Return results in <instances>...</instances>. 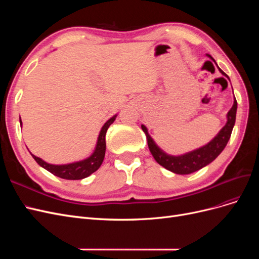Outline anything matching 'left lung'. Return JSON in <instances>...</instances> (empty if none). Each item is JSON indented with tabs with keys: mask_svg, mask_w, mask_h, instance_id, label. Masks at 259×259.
Masks as SVG:
<instances>
[{
	"mask_svg": "<svg viewBox=\"0 0 259 259\" xmlns=\"http://www.w3.org/2000/svg\"><path fill=\"white\" fill-rule=\"evenodd\" d=\"M208 57H210L209 55ZM219 71L228 77V75H227L222 69H219ZM237 108H238V103H237V99L234 98L233 106L231 107L229 112L227 113V123L225 126L219 131L218 134L205 146H203L199 149H195L193 151H190L182 155H169L164 152L162 149H160L158 146H156L154 140L151 138L150 135H149L148 130L145 125H142V128L147 137L149 150H150L154 160L158 162L160 165H162L163 167H165L170 171H173L175 174L187 175V174L193 173V171H197L202 167L206 166L210 162H213L217 156L222 153L227 144H228V140L230 139L234 123H236Z\"/></svg>",
	"mask_w": 259,
	"mask_h": 259,
	"instance_id": "obj_1",
	"label": "left lung"
}]
</instances>
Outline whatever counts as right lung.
<instances>
[{
    "label": "right lung",
    "mask_w": 259,
    "mask_h": 259,
    "mask_svg": "<svg viewBox=\"0 0 259 259\" xmlns=\"http://www.w3.org/2000/svg\"><path fill=\"white\" fill-rule=\"evenodd\" d=\"M116 117V114L110 117L105 124L104 126L101 127L99 136L97 139V144L95 147V150L94 152L82 161H77L73 163H69V164H62V165H55V164H50L43 161L41 158H37V156L31 154L33 156V159L36 161L38 165L45 168L46 170H49L50 173L53 175L64 178V179H69V180H77V179H83L85 177L90 176L93 174L94 171H96L101 163L104 161L105 158V152H106V134L109 126L114 122ZM21 124V120H20Z\"/></svg>",
    "instance_id": "right-lung-1"
}]
</instances>
